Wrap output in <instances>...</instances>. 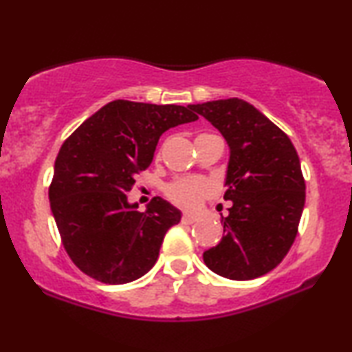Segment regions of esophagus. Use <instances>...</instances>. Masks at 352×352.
<instances>
[{
	"mask_svg": "<svg viewBox=\"0 0 352 352\" xmlns=\"http://www.w3.org/2000/svg\"><path fill=\"white\" fill-rule=\"evenodd\" d=\"M181 221H182V224H194L199 221V218H197V216H192V214H184Z\"/></svg>",
	"mask_w": 352,
	"mask_h": 352,
	"instance_id": "esophagus-1",
	"label": "esophagus"
}]
</instances>
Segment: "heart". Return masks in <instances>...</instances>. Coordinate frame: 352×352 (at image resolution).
I'll return each instance as SVG.
<instances>
[{"instance_id":"1","label":"heart","mask_w":352,"mask_h":352,"mask_svg":"<svg viewBox=\"0 0 352 352\" xmlns=\"http://www.w3.org/2000/svg\"><path fill=\"white\" fill-rule=\"evenodd\" d=\"M166 197L186 210H197L211 194V184L201 177H179L166 186Z\"/></svg>"}]
</instances>
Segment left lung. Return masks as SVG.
<instances>
[{
	"instance_id": "1",
	"label": "left lung",
	"mask_w": 352,
	"mask_h": 352,
	"mask_svg": "<svg viewBox=\"0 0 352 352\" xmlns=\"http://www.w3.org/2000/svg\"><path fill=\"white\" fill-rule=\"evenodd\" d=\"M229 144L221 216L224 235L204 261L230 280H252L278 266L298 234L306 200L301 163L290 138L247 100L230 98L189 105Z\"/></svg>"
}]
</instances>
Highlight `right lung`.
<instances>
[{
    "instance_id": "right-lung-1",
    "label": "right lung",
    "mask_w": 352,
    "mask_h": 352,
    "mask_svg": "<svg viewBox=\"0 0 352 352\" xmlns=\"http://www.w3.org/2000/svg\"><path fill=\"white\" fill-rule=\"evenodd\" d=\"M197 118L189 105L118 99L65 139L54 163L50 201L62 245L81 272L120 285L153 267L181 211L153 197L141 213L126 194L151 165L162 134Z\"/></svg>"
}]
</instances>
